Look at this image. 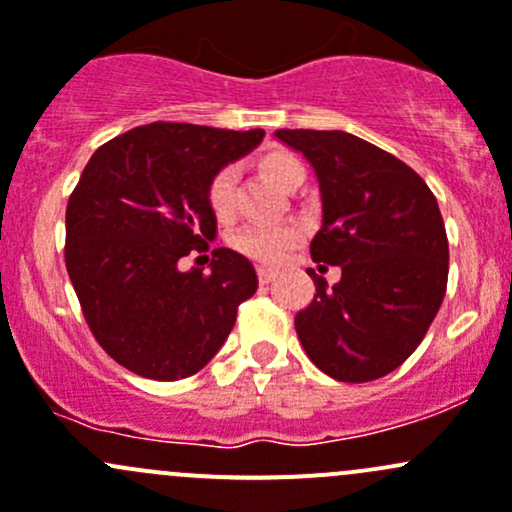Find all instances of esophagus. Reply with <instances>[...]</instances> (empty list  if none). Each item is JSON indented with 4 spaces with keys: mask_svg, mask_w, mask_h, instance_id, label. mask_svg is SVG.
I'll use <instances>...</instances> for the list:
<instances>
[{
    "mask_svg": "<svg viewBox=\"0 0 512 512\" xmlns=\"http://www.w3.org/2000/svg\"><path fill=\"white\" fill-rule=\"evenodd\" d=\"M257 280H260V285H270L275 280V272L270 267H257Z\"/></svg>",
    "mask_w": 512,
    "mask_h": 512,
    "instance_id": "34e87169",
    "label": "esophagus"
}]
</instances>
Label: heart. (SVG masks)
I'll use <instances>...</instances> for the list:
<instances>
[{
	"mask_svg": "<svg viewBox=\"0 0 512 512\" xmlns=\"http://www.w3.org/2000/svg\"><path fill=\"white\" fill-rule=\"evenodd\" d=\"M260 168L267 178L275 180L280 188L294 190L304 180L302 160L287 151H270L260 158ZM237 170L235 165H223L218 173L210 178L205 188V200H208L210 213L218 223H230L235 218L237 200H235ZM302 242V230L294 223H272V225H247L230 237V245L240 255L260 262V265H277L287 257L289 250Z\"/></svg>",
	"mask_w": 512,
	"mask_h": 512,
	"instance_id": "1",
	"label": "heart"
}]
</instances>
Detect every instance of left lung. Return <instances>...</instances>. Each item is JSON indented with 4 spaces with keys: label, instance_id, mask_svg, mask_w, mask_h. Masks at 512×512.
<instances>
[{
    "label": "left lung",
    "instance_id": "8db88e82",
    "mask_svg": "<svg viewBox=\"0 0 512 512\" xmlns=\"http://www.w3.org/2000/svg\"><path fill=\"white\" fill-rule=\"evenodd\" d=\"M275 136L317 173L324 215L309 255L342 270L332 287L307 270L317 294L294 317L299 342L332 379H381L414 354L446 294L448 237L436 198L404 160L352 133Z\"/></svg>",
    "mask_w": 512,
    "mask_h": 512
}]
</instances>
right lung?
<instances>
[{
  "mask_svg": "<svg viewBox=\"0 0 512 512\" xmlns=\"http://www.w3.org/2000/svg\"><path fill=\"white\" fill-rule=\"evenodd\" d=\"M265 131L146 123L91 156L66 205L64 260L103 352L128 371L178 381L203 369L257 289L240 252L213 250L210 272L178 267L215 237L205 188Z\"/></svg>",
  "mask_w": 512,
  "mask_h": 512,
  "instance_id": "1",
  "label": "right lung"
}]
</instances>
